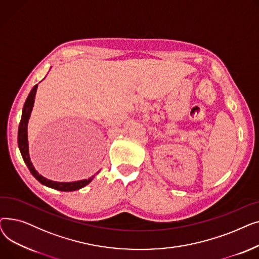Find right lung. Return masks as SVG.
Instances as JSON below:
<instances>
[{
	"label": "right lung",
	"instance_id": "add662e5",
	"mask_svg": "<svg viewBox=\"0 0 259 259\" xmlns=\"http://www.w3.org/2000/svg\"><path fill=\"white\" fill-rule=\"evenodd\" d=\"M37 85H35L30 93L28 94V98H27L24 107H23V112H22V117L21 121L19 125V133H18V144L20 151L22 154V157L25 161V164L28 167L29 171L31 174L34 176V178L44 186H47L49 188L59 190V191H64V192H70V191H75V190H78L80 188H83L87 186L94 178V175L91 176L88 180H83V181H77V182H70V183H61V182H53L50 180H47L44 176L38 174V172L34 169L32 162L30 160L29 156V147H28V135H27V126H28V120L32 111L33 104H34V99H35V93H36Z\"/></svg>",
	"mask_w": 259,
	"mask_h": 259
}]
</instances>
